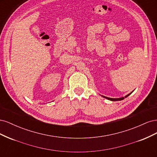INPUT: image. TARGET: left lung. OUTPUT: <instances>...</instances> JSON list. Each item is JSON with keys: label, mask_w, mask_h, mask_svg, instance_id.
Returning <instances> with one entry per match:
<instances>
[{"label": "left lung", "mask_w": 157, "mask_h": 157, "mask_svg": "<svg viewBox=\"0 0 157 157\" xmlns=\"http://www.w3.org/2000/svg\"><path fill=\"white\" fill-rule=\"evenodd\" d=\"M133 92V91L132 92H130V94H128V95H126V96H125L124 97H122V98H108V97H106V96H101L102 97H103L104 98H106L107 99H109V100L110 101H121V100H123L124 98H127L128 96H129Z\"/></svg>", "instance_id": "left-lung-1"}]
</instances>
